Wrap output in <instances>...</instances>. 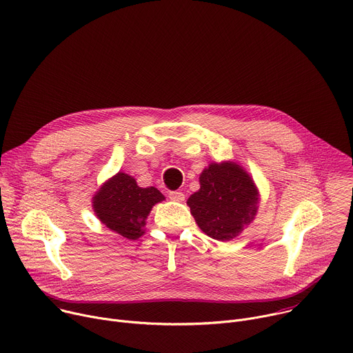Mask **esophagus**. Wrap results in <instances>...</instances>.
Instances as JSON below:
<instances>
[{
    "instance_id": "obj_1",
    "label": "esophagus",
    "mask_w": 353,
    "mask_h": 353,
    "mask_svg": "<svg viewBox=\"0 0 353 353\" xmlns=\"http://www.w3.org/2000/svg\"><path fill=\"white\" fill-rule=\"evenodd\" d=\"M168 197L171 200H174V201H183L185 200V194L182 192H179V190H171L168 193Z\"/></svg>"
}]
</instances>
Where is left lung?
I'll list each match as a JSON object with an SVG mask.
<instances>
[{
  "label": "left lung",
  "instance_id": "8db88e82",
  "mask_svg": "<svg viewBox=\"0 0 353 353\" xmlns=\"http://www.w3.org/2000/svg\"><path fill=\"white\" fill-rule=\"evenodd\" d=\"M259 193L236 164H210L200 175V189L188 199L200 230L217 241H231L252 223Z\"/></svg>",
  "mask_w": 353,
  "mask_h": 353
}]
</instances>
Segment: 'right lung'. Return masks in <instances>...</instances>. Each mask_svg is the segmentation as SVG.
I'll return each mask as SVG.
<instances>
[{"mask_svg": "<svg viewBox=\"0 0 353 353\" xmlns=\"http://www.w3.org/2000/svg\"><path fill=\"white\" fill-rule=\"evenodd\" d=\"M161 200L164 196L159 189L139 188L132 176L118 172L93 197V207L107 228L128 239H137L143 234L152 207Z\"/></svg>", "mask_w": 353, "mask_h": 353, "instance_id": "obj_1", "label": "right lung"}]
</instances>
